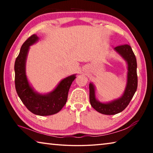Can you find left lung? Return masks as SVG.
<instances>
[{
	"instance_id": "8db88e82",
	"label": "left lung",
	"mask_w": 153,
	"mask_h": 153,
	"mask_svg": "<svg viewBox=\"0 0 153 153\" xmlns=\"http://www.w3.org/2000/svg\"><path fill=\"white\" fill-rule=\"evenodd\" d=\"M115 50L118 52L128 63V82L123 95L117 100L104 104L96 99L94 87L91 83L89 84L90 104L96 111L104 115H115L123 111L131 101L138 86L137 62L131 46L129 45H119L116 46Z\"/></svg>"
}]
</instances>
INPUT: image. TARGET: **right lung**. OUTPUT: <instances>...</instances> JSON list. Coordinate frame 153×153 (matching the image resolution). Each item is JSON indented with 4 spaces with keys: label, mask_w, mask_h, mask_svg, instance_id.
<instances>
[{
    "label": "right lung",
    "mask_w": 153,
    "mask_h": 153,
    "mask_svg": "<svg viewBox=\"0 0 153 153\" xmlns=\"http://www.w3.org/2000/svg\"><path fill=\"white\" fill-rule=\"evenodd\" d=\"M38 40V36L33 34L21 47L15 62V84L18 96L27 109L35 115L46 116L58 113L64 107L69 88L76 79V76L73 75L65 78L53 92L46 95H41L33 91L25 75V60L30 46Z\"/></svg>",
    "instance_id": "add662e5"
}]
</instances>
